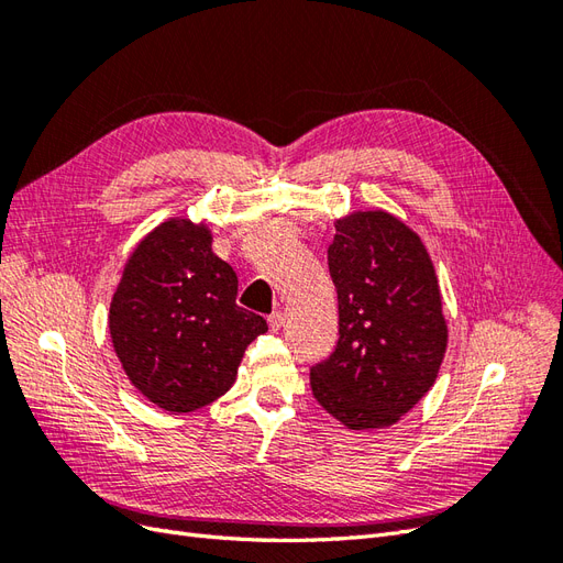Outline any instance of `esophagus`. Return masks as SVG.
Wrapping results in <instances>:
<instances>
[{"mask_svg": "<svg viewBox=\"0 0 563 563\" xmlns=\"http://www.w3.org/2000/svg\"><path fill=\"white\" fill-rule=\"evenodd\" d=\"M267 323H269V331H272V333H277V331L282 329V323H284V317H282V312L269 314V317H267Z\"/></svg>", "mask_w": 563, "mask_h": 563, "instance_id": "1", "label": "esophagus"}]
</instances>
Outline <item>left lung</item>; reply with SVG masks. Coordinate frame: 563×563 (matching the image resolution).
Listing matches in <instances>:
<instances>
[{"mask_svg": "<svg viewBox=\"0 0 563 563\" xmlns=\"http://www.w3.org/2000/svg\"><path fill=\"white\" fill-rule=\"evenodd\" d=\"M329 272L340 338L310 371L312 395L350 430L389 428L428 395L446 354L434 263L418 232L373 209L335 220Z\"/></svg>", "mask_w": 563, "mask_h": 563, "instance_id": "1", "label": "left lung"}]
</instances>
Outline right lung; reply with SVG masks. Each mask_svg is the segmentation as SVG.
I'll use <instances>...</instances> for the list:
<instances>
[{"instance_id": "add662e5", "label": "right lung", "mask_w": 563, "mask_h": 563, "mask_svg": "<svg viewBox=\"0 0 563 563\" xmlns=\"http://www.w3.org/2000/svg\"><path fill=\"white\" fill-rule=\"evenodd\" d=\"M211 228L168 218L135 244L110 302L119 364L145 399L190 413L234 385L246 347L267 331L236 305V275L211 251Z\"/></svg>"}]
</instances>
